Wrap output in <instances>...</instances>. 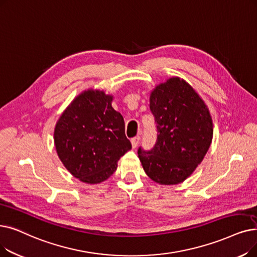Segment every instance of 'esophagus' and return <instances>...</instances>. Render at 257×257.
I'll use <instances>...</instances> for the list:
<instances>
[{"label":"esophagus","mask_w":257,"mask_h":257,"mask_svg":"<svg viewBox=\"0 0 257 257\" xmlns=\"http://www.w3.org/2000/svg\"><path fill=\"white\" fill-rule=\"evenodd\" d=\"M139 142H140V137H139V136H138V137H136V138L131 139V145H132V148H136V147L138 146Z\"/></svg>","instance_id":"1"}]
</instances>
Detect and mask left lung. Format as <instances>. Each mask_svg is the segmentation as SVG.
Segmentation results:
<instances>
[{
  "label": "left lung",
  "instance_id": "left-lung-1",
  "mask_svg": "<svg viewBox=\"0 0 257 257\" xmlns=\"http://www.w3.org/2000/svg\"><path fill=\"white\" fill-rule=\"evenodd\" d=\"M158 140L150 151L139 149V159L151 180L177 185L202 163L213 138V122L204 99L184 79L173 76L150 93Z\"/></svg>",
  "mask_w": 257,
  "mask_h": 257
}]
</instances>
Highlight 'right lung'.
I'll list each match as a JSON object with an SVG mask.
<instances>
[{
	"label": "right lung",
	"instance_id": "right-lung-1",
	"mask_svg": "<svg viewBox=\"0 0 257 257\" xmlns=\"http://www.w3.org/2000/svg\"><path fill=\"white\" fill-rule=\"evenodd\" d=\"M113 95L89 88L68 105L55 124L53 140L61 162L74 177L99 184L116 170L131 149L125 121L111 105Z\"/></svg>",
	"mask_w": 257,
	"mask_h": 257
}]
</instances>
